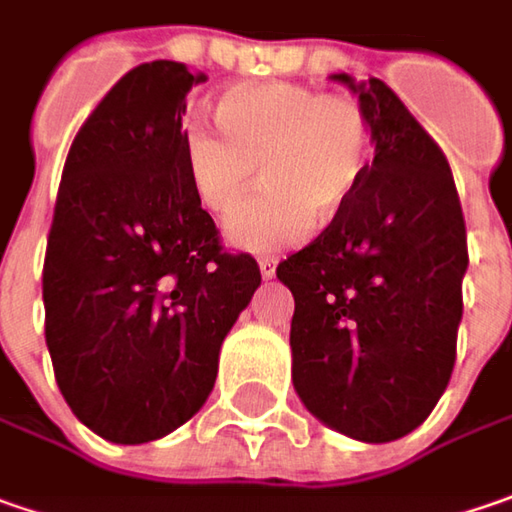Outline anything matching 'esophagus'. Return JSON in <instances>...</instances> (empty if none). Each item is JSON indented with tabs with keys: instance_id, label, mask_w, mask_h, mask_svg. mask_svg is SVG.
<instances>
[{
	"instance_id": "34e87169",
	"label": "esophagus",
	"mask_w": 512,
	"mask_h": 512,
	"mask_svg": "<svg viewBox=\"0 0 512 512\" xmlns=\"http://www.w3.org/2000/svg\"><path fill=\"white\" fill-rule=\"evenodd\" d=\"M257 266H260V275H263V280L275 278V272H278V260L269 255L260 257V260H257Z\"/></svg>"
}]
</instances>
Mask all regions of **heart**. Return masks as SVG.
<instances>
[{
    "label": "heart",
    "instance_id": "1",
    "mask_svg": "<svg viewBox=\"0 0 512 512\" xmlns=\"http://www.w3.org/2000/svg\"><path fill=\"white\" fill-rule=\"evenodd\" d=\"M223 134L194 128L186 168L200 203L229 214L255 186L266 189L232 214L226 234L249 252H278L338 220L369 163V120L352 97H323L295 82H246L217 100Z\"/></svg>",
    "mask_w": 512,
    "mask_h": 512
}]
</instances>
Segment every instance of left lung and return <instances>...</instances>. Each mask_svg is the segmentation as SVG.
<instances>
[{
	"instance_id": "8db88e82",
	"label": "left lung",
	"mask_w": 512,
	"mask_h": 512,
	"mask_svg": "<svg viewBox=\"0 0 512 512\" xmlns=\"http://www.w3.org/2000/svg\"><path fill=\"white\" fill-rule=\"evenodd\" d=\"M332 79L358 97L375 157L338 220L278 266L295 298L292 381L326 427L384 444L450 384L467 232L450 163L398 94Z\"/></svg>"
}]
</instances>
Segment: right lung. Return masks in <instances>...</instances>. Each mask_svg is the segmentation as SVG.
I'll return each instance as SVG.
<instances>
[{"mask_svg":"<svg viewBox=\"0 0 512 512\" xmlns=\"http://www.w3.org/2000/svg\"><path fill=\"white\" fill-rule=\"evenodd\" d=\"M206 74L131 68L82 123L42 269L45 344L62 398L114 444H145L209 398L223 338L260 286L220 246L186 168V94Z\"/></svg>","mask_w":512,"mask_h":512,"instance_id":"obj_1","label":"right lung"}]
</instances>
